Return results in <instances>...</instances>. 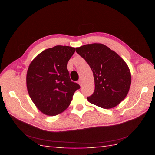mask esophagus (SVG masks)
<instances>
[{"label":"esophagus","instance_id":"esophagus-1","mask_svg":"<svg viewBox=\"0 0 155 155\" xmlns=\"http://www.w3.org/2000/svg\"><path fill=\"white\" fill-rule=\"evenodd\" d=\"M78 83L79 84L81 85V84H82V81H81V80H79V81H78Z\"/></svg>","mask_w":155,"mask_h":155}]
</instances>
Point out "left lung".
I'll return each mask as SVG.
<instances>
[{"mask_svg": "<svg viewBox=\"0 0 155 155\" xmlns=\"http://www.w3.org/2000/svg\"><path fill=\"white\" fill-rule=\"evenodd\" d=\"M93 71L94 91L87 97L91 103L103 108L117 106L129 91L131 75L126 62L107 46L88 44L76 48Z\"/></svg>", "mask_w": 155, "mask_h": 155, "instance_id": "1", "label": "left lung"}]
</instances>
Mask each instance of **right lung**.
<instances>
[{
  "label": "right lung",
  "instance_id": "obj_1",
  "mask_svg": "<svg viewBox=\"0 0 155 155\" xmlns=\"http://www.w3.org/2000/svg\"><path fill=\"white\" fill-rule=\"evenodd\" d=\"M75 48L55 46L46 49L31 62L27 87L32 102L42 113L55 116L70 105L80 85L71 81L67 66Z\"/></svg>",
  "mask_w": 155,
  "mask_h": 155
}]
</instances>
